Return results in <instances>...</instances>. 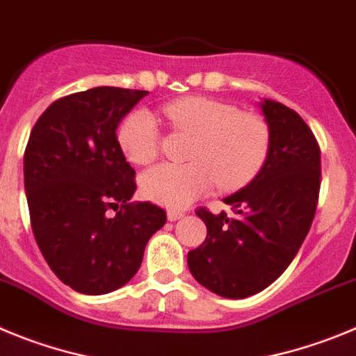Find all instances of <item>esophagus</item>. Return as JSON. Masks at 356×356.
Wrapping results in <instances>:
<instances>
[{"label":"esophagus","instance_id":"obj_1","mask_svg":"<svg viewBox=\"0 0 356 356\" xmlns=\"http://www.w3.org/2000/svg\"><path fill=\"white\" fill-rule=\"evenodd\" d=\"M184 211H179V209H170L168 211V220L170 222H175V220H181L182 216H184Z\"/></svg>","mask_w":356,"mask_h":356}]
</instances>
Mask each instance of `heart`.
<instances>
[{"label": "heart", "mask_w": 356, "mask_h": 356, "mask_svg": "<svg viewBox=\"0 0 356 356\" xmlns=\"http://www.w3.org/2000/svg\"><path fill=\"white\" fill-rule=\"evenodd\" d=\"M168 122L190 136L184 165L154 166L142 175L147 198L166 207H186L216 182L236 188L262 165L270 143L268 124L259 115L209 97H184L163 106ZM120 149L134 165H149L159 150L154 115L134 110L118 127Z\"/></svg>", "instance_id": "obj_1"}]
</instances>
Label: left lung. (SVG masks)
Masks as SVG:
<instances>
[{"label": "left lung", "mask_w": 356, "mask_h": 356, "mask_svg": "<svg viewBox=\"0 0 356 356\" xmlns=\"http://www.w3.org/2000/svg\"><path fill=\"white\" fill-rule=\"evenodd\" d=\"M259 106L270 131L264 165L223 198L232 216L197 211L207 236L188 252L195 280L232 300L261 293L286 271L312 225L321 184V152L305 120L271 99Z\"/></svg>", "instance_id": "8db88e82"}]
</instances>
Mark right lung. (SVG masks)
I'll list each match as a JSON object with an SVG mask.
<instances>
[{
	"label": "right lung",
	"mask_w": 356,
	"mask_h": 356,
	"mask_svg": "<svg viewBox=\"0 0 356 356\" xmlns=\"http://www.w3.org/2000/svg\"><path fill=\"white\" fill-rule=\"evenodd\" d=\"M149 92L97 86L54 101L24 152L31 229L53 273L83 294H106L136 275L147 241L166 222L150 202H129L133 166L117 127Z\"/></svg>",
	"instance_id": "1"
}]
</instances>
